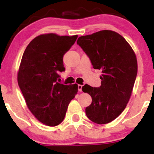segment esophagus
<instances>
[{
  "mask_svg": "<svg viewBox=\"0 0 154 154\" xmlns=\"http://www.w3.org/2000/svg\"><path fill=\"white\" fill-rule=\"evenodd\" d=\"M77 88H78V91L79 92L82 91V85H77Z\"/></svg>",
  "mask_w": 154,
  "mask_h": 154,
  "instance_id": "obj_1",
  "label": "esophagus"
}]
</instances>
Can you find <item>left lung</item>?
Wrapping results in <instances>:
<instances>
[{"mask_svg": "<svg viewBox=\"0 0 154 154\" xmlns=\"http://www.w3.org/2000/svg\"><path fill=\"white\" fill-rule=\"evenodd\" d=\"M77 43L93 68L103 73L100 87L86 84L82 88L92 98L91 104L85 109L86 115L99 125L111 122L124 111L132 94L137 73L135 53L122 35L111 30L81 36Z\"/></svg>", "mask_w": 154, "mask_h": 154, "instance_id": "1", "label": "left lung"}]
</instances>
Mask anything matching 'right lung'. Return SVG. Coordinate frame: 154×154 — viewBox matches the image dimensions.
Instances as JSON below:
<instances>
[{
    "label": "right lung",
    "instance_id": "1",
    "mask_svg": "<svg viewBox=\"0 0 154 154\" xmlns=\"http://www.w3.org/2000/svg\"><path fill=\"white\" fill-rule=\"evenodd\" d=\"M77 38L56 34L33 39L23 54L18 72V84L28 109L40 122L50 127L64 119L69 102L75 98L77 84L63 85L59 72H64L63 55Z\"/></svg>",
    "mask_w": 154,
    "mask_h": 154
}]
</instances>
